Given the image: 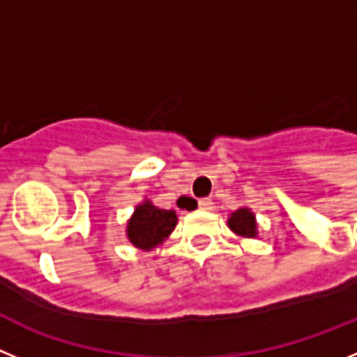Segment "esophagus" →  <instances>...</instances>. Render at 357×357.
Returning a JSON list of instances; mask_svg holds the SVG:
<instances>
[{"label": "esophagus", "instance_id": "1", "mask_svg": "<svg viewBox=\"0 0 357 357\" xmlns=\"http://www.w3.org/2000/svg\"><path fill=\"white\" fill-rule=\"evenodd\" d=\"M199 208L204 211H208L213 208V202H211L210 197H202V199H199Z\"/></svg>", "mask_w": 357, "mask_h": 357}]
</instances>
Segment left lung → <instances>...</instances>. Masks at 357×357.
I'll return each mask as SVG.
<instances>
[{
    "mask_svg": "<svg viewBox=\"0 0 357 357\" xmlns=\"http://www.w3.org/2000/svg\"><path fill=\"white\" fill-rule=\"evenodd\" d=\"M227 224H229V227L234 233L242 234V236H249V238L250 236H252V238L256 236L255 215L250 213L247 208H240V210L234 211L229 217V220H227Z\"/></svg>",
    "mask_w": 357,
    "mask_h": 357,
    "instance_id": "obj_1",
    "label": "left lung"
}]
</instances>
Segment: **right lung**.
Masks as SVG:
<instances>
[{"label":"right lung","instance_id":"1","mask_svg":"<svg viewBox=\"0 0 357 357\" xmlns=\"http://www.w3.org/2000/svg\"><path fill=\"white\" fill-rule=\"evenodd\" d=\"M176 222H178L176 211L162 210L153 206L151 202H144L137 206L128 224V238L135 247L151 250L171 234Z\"/></svg>","mask_w":357,"mask_h":357}]
</instances>
